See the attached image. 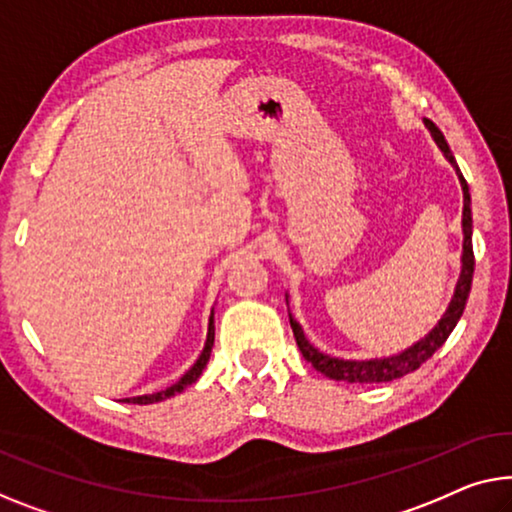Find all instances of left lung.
I'll return each mask as SVG.
<instances>
[{"instance_id":"left-lung-1","label":"left lung","mask_w":512,"mask_h":512,"mask_svg":"<svg viewBox=\"0 0 512 512\" xmlns=\"http://www.w3.org/2000/svg\"><path fill=\"white\" fill-rule=\"evenodd\" d=\"M425 126H427V131H430V135L434 137V142H437V147L444 151L448 163L455 167V174H457V179H460L462 195H464L462 269H460V278H457L455 292L451 296V303H448V308L444 315H441L439 322L434 324V329L427 331V335H423L421 340L404 349V352L393 354V356H384V358H368V361H354V358L349 361V358H338V356H329V354L319 352V349L312 345L308 338H305L301 324L296 322V319L292 317V312H289V324H292L296 345H299L303 358L308 363H312V368L319 370L324 377H329V379L349 381V384H381V381H393V379L409 375V372L421 368L427 358H430L441 345H444V342L448 340V335H451L457 326V322H460L464 305H467L469 292H471V280H474V246H471L474 220H471L469 186L462 177L460 167H457V163H455V156L451 154V149H448L444 133H441L430 119H425Z\"/></svg>"}]
</instances>
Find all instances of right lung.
<instances>
[{"mask_svg":"<svg viewBox=\"0 0 512 512\" xmlns=\"http://www.w3.org/2000/svg\"><path fill=\"white\" fill-rule=\"evenodd\" d=\"M213 338H216V326H213V310H211L207 342H204V349H202V354L197 356V361L186 370V375H183V377L177 381V384L167 386L165 391H158V393H151V395H135V398H126V402H131V404H154V402H163V400H167V398H172V395L186 391L188 386H193L195 381L200 379L202 370L207 368L209 356H211V347H213Z\"/></svg>","mask_w":512,"mask_h":512,"instance_id":"right-lung-1","label":"right lung"}]
</instances>
